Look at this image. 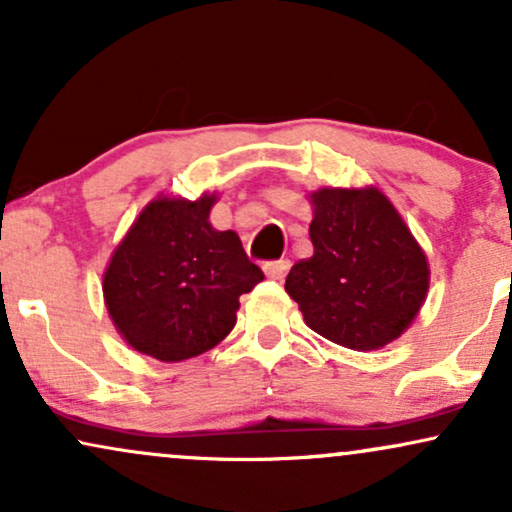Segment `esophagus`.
Segmentation results:
<instances>
[{"instance_id":"obj_1","label":"esophagus","mask_w":512,"mask_h":512,"mask_svg":"<svg viewBox=\"0 0 512 512\" xmlns=\"http://www.w3.org/2000/svg\"><path fill=\"white\" fill-rule=\"evenodd\" d=\"M289 268H292V263H289L287 258H280V261H270V263H266V266H263V270H266V275L270 277V280H285Z\"/></svg>"}]
</instances>
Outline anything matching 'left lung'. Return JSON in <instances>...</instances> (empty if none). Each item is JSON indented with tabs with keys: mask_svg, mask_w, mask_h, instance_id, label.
Instances as JSON below:
<instances>
[{
	"mask_svg": "<svg viewBox=\"0 0 512 512\" xmlns=\"http://www.w3.org/2000/svg\"><path fill=\"white\" fill-rule=\"evenodd\" d=\"M313 256L294 263L285 289L306 325L346 349L372 351L413 323L430 268L380 189H318L311 197Z\"/></svg>",
	"mask_w": 512,
	"mask_h": 512,
	"instance_id": "8db88e82",
	"label": "left lung"
}]
</instances>
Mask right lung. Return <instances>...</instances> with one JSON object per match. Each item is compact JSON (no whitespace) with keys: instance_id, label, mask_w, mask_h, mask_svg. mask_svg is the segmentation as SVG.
<instances>
[{"instance_id":"obj_1","label":"right lung","mask_w":512,"mask_h":512,"mask_svg":"<svg viewBox=\"0 0 512 512\" xmlns=\"http://www.w3.org/2000/svg\"><path fill=\"white\" fill-rule=\"evenodd\" d=\"M216 197H159L113 251L104 299L132 349L175 363L213 349L237 323L239 296L263 280L232 230L208 223Z\"/></svg>"}]
</instances>
